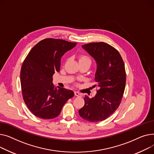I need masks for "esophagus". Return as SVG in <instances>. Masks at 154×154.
Listing matches in <instances>:
<instances>
[{
    "label": "esophagus",
    "instance_id": "esophagus-1",
    "mask_svg": "<svg viewBox=\"0 0 154 154\" xmlns=\"http://www.w3.org/2000/svg\"><path fill=\"white\" fill-rule=\"evenodd\" d=\"M75 95L77 97H81V96H82V94L79 93L78 92H76V91H75Z\"/></svg>",
    "mask_w": 154,
    "mask_h": 154
}]
</instances>
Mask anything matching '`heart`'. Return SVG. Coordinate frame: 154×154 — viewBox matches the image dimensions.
I'll return each mask as SVG.
<instances>
[{
	"mask_svg": "<svg viewBox=\"0 0 154 154\" xmlns=\"http://www.w3.org/2000/svg\"><path fill=\"white\" fill-rule=\"evenodd\" d=\"M79 63H88L91 65V60L88 57L85 55H81L79 57Z\"/></svg>",
	"mask_w": 154,
	"mask_h": 154,
	"instance_id": "b5f03b06",
	"label": "heart"
}]
</instances>
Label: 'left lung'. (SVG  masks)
Returning a JSON list of instances; mask_svg holds the SVG:
<instances>
[{"label":"left lung","instance_id":"1","mask_svg":"<svg viewBox=\"0 0 154 154\" xmlns=\"http://www.w3.org/2000/svg\"><path fill=\"white\" fill-rule=\"evenodd\" d=\"M82 47L96 62L95 81L98 88L96 96H85V106L79 110L83 119L93 122L102 121L119 107L126 81L124 63L114 47L104 42L91 43Z\"/></svg>","mask_w":154,"mask_h":154}]
</instances>
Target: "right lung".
<instances>
[{
  "mask_svg": "<svg viewBox=\"0 0 154 154\" xmlns=\"http://www.w3.org/2000/svg\"><path fill=\"white\" fill-rule=\"evenodd\" d=\"M76 43L46 38L35 45L25 59L20 71L23 99L29 109L43 119L57 117L74 92L54 86L53 75L60 69L61 58Z\"/></svg>",
  "mask_w": 154,
  "mask_h": 154,
  "instance_id": "1",
  "label": "right lung"
}]
</instances>
